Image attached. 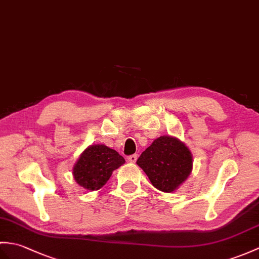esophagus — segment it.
I'll list each match as a JSON object with an SVG mask.
<instances>
[{"mask_svg": "<svg viewBox=\"0 0 259 259\" xmlns=\"http://www.w3.org/2000/svg\"><path fill=\"white\" fill-rule=\"evenodd\" d=\"M137 159H138V155L137 154H131V155H129V157H128V161L131 162V163H135V162L137 161Z\"/></svg>", "mask_w": 259, "mask_h": 259, "instance_id": "34e87169", "label": "esophagus"}]
</instances>
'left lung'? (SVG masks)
<instances>
[{
    "mask_svg": "<svg viewBox=\"0 0 259 259\" xmlns=\"http://www.w3.org/2000/svg\"><path fill=\"white\" fill-rule=\"evenodd\" d=\"M137 164L146 172L154 188L170 193L192 171L190 150L177 138L160 137L143 151Z\"/></svg>",
    "mask_w": 259,
    "mask_h": 259,
    "instance_id": "8db88e82",
    "label": "left lung"
}]
</instances>
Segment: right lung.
I'll list each match as a JSON object with an SVG mask.
<instances>
[{"mask_svg":"<svg viewBox=\"0 0 259 259\" xmlns=\"http://www.w3.org/2000/svg\"><path fill=\"white\" fill-rule=\"evenodd\" d=\"M124 163V159L116 150L104 144L88 147L78 159L74 166L76 182L89 191L98 190L104 186L112 171Z\"/></svg>","mask_w":259,"mask_h":259,"instance_id":"1","label":"right lung"}]
</instances>
